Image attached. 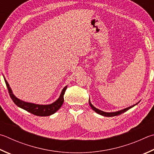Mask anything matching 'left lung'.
I'll use <instances>...</instances> for the list:
<instances>
[{
	"label": "left lung",
	"instance_id": "left-lung-1",
	"mask_svg": "<svg viewBox=\"0 0 154 154\" xmlns=\"http://www.w3.org/2000/svg\"><path fill=\"white\" fill-rule=\"evenodd\" d=\"M139 102H140V101H139ZM139 102H137V103H136L135 104H134V105L131 106H129V107L126 108H125V109H122V110H121L116 111V112H104V111L100 110H99V109L96 108V107H95V106H94L93 105L91 104V102H90V100H89V106H91V108H92V110H94L95 112H96V113L100 114V115L104 116H107V117L115 116L120 115V114H122V113H124L125 112L127 111L128 110H129L130 108L134 107V106H135V105H137V104H139Z\"/></svg>",
	"mask_w": 154,
	"mask_h": 154
}]
</instances>
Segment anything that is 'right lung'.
<instances>
[{"label": "right lung", "mask_w": 154, "mask_h": 154, "mask_svg": "<svg viewBox=\"0 0 154 154\" xmlns=\"http://www.w3.org/2000/svg\"><path fill=\"white\" fill-rule=\"evenodd\" d=\"M4 79L5 83H6L7 85L8 91H9L10 97H11V99H12L13 102L15 103L18 107L23 109V110L29 112L34 114V115L40 116H46L52 115V114H54L62 106L64 102V94H65L66 89L67 88V85H66L65 88L63 89L59 97H58L55 102L52 103V104H34V103L25 102L23 101V100L17 98V97L13 94L12 89L10 88V85L9 83H8L7 81L5 79V77Z\"/></svg>", "instance_id": "right-lung-1"}]
</instances>
